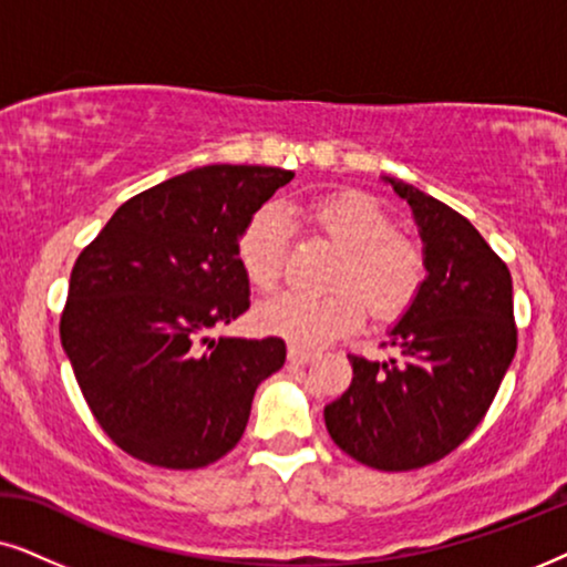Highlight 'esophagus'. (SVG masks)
<instances>
[{
	"instance_id": "1",
	"label": "esophagus",
	"mask_w": 567,
	"mask_h": 567,
	"mask_svg": "<svg viewBox=\"0 0 567 567\" xmlns=\"http://www.w3.org/2000/svg\"><path fill=\"white\" fill-rule=\"evenodd\" d=\"M316 358L313 350H306V347H298V344H290L288 347V360L292 365H308Z\"/></svg>"
}]
</instances>
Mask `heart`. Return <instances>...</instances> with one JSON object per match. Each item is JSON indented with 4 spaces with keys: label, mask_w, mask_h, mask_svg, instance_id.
<instances>
[{
    "label": "heart",
    "mask_w": 567,
    "mask_h": 567,
    "mask_svg": "<svg viewBox=\"0 0 567 567\" xmlns=\"http://www.w3.org/2000/svg\"><path fill=\"white\" fill-rule=\"evenodd\" d=\"M296 213L339 248L327 296L282 292L259 306L256 321L269 334L296 344H327L358 329L368 306L394 316L412 303L425 279V254L412 238L394 230V220L371 196L358 192L323 194ZM290 251V220L279 205H264L248 217L238 236V261L256 290L269 292L282 277Z\"/></svg>",
    "instance_id": "b5f03b06"
}]
</instances>
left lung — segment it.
<instances>
[{
    "mask_svg": "<svg viewBox=\"0 0 567 567\" xmlns=\"http://www.w3.org/2000/svg\"><path fill=\"white\" fill-rule=\"evenodd\" d=\"M383 181L412 207L427 277L389 331L399 360L350 354V389L323 420L354 462L410 472L462 446L493 404L516 354L513 282L466 217L417 186Z\"/></svg>",
    "mask_w": 567,
    "mask_h": 567,
    "instance_id": "1",
    "label": "left lung"
}]
</instances>
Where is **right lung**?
<instances>
[{"mask_svg":"<svg viewBox=\"0 0 567 567\" xmlns=\"http://www.w3.org/2000/svg\"><path fill=\"white\" fill-rule=\"evenodd\" d=\"M296 173L205 165L124 202L82 248L59 323L105 435L163 470H199L244 435L256 386L285 365L277 337L209 339L248 311L238 236Z\"/></svg>","mask_w":567,"mask_h":567,"instance_id":"add662e5","label":"right lung"}]
</instances>
